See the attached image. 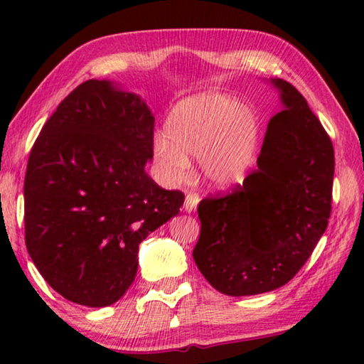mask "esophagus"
<instances>
[{
	"label": "esophagus",
	"instance_id": "esophagus-1",
	"mask_svg": "<svg viewBox=\"0 0 364 364\" xmlns=\"http://www.w3.org/2000/svg\"><path fill=\"white\" fill-rule=\"evenodd\" d=\"M200 197L196 191H188L186 193V200H184V210L186 212H194L197 204H199Z\"/></svg>",
	"mask_w": 364,
	"mask_h": 364
}]
</instances>
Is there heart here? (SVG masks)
Returning a JSON list of instances; mask_svg holds the SVG:
<instances>
[{"instance_id":"obj_1","label":"heart","mask_w":364,"mask_h":364,"mask_svg":"<svg viewBox=\"0 0 364 364\" xmlns=\"http://www.w3.org/2000/svg\"><path fill=\"white\" fill-rule=\"evenodd\" d=\"M260 120L247 104L221 93H204L178 102L154 139V156L168 181L188 176L189 156L199 157L202 173L213 186L242 183L254 167Z\"/></svg>"}]
</instances>
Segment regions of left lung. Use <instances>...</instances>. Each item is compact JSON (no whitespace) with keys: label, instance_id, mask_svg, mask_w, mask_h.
<instances>
[{"label":"left lung","instance_id":"left-lung-1","mask_svg":"<svg viewBox=\"0 0 364 364\" xmlns=\"http://www.w3.org/2000/svg\"><path fill=\"white\" fill-rule=\"evenodd\" d=\"M273 85L284 109L268 123L258 168L231 193L208 196L197 207L194 262L218 292L232 297L287 284L331 217L332 141L295 86L281 78Z\"/></svg>","mask_w":364,"mask_h":364}]
</instances>
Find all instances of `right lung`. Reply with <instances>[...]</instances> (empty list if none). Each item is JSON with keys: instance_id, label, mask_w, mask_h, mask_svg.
<instances>
[{"instance_id": "right-lung-1", "label": "right lung", "mask_w": 364, "mask_h": 364, "mask_svg": "<svg viewBox=\"0 0 364 364\" xmlns=\"http://www.w3.org/2000/svg\"><path fill=\"white\" fill-rule=\"evenodd\" d=\"M154 115L106 80L78 85L43 125L23 181L26 245L64 299L115 304L138 271L139 244L175 217L181 191L146 173Z\"/></svg>"}]
</instances>
